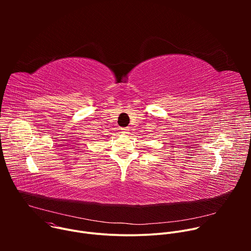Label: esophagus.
Segmentation results:
<instances>
[{
	"instance_id": "esophagus-1",
	"label": "esophagus",
	"mask_w": 251,
	"mask_h": 251,
	"mask_svg": "<svg viewBox=\"0 0 251 251\" xmlns=\"http://www.w3.org/2000/svg\"><path fill=\"white\" fill-rule=\"evenodd\" d=\"M122 133H123L124 135H128L130 132H129V129H128V128H123V129H122Z\"/></svg>"
}]
</instances>
